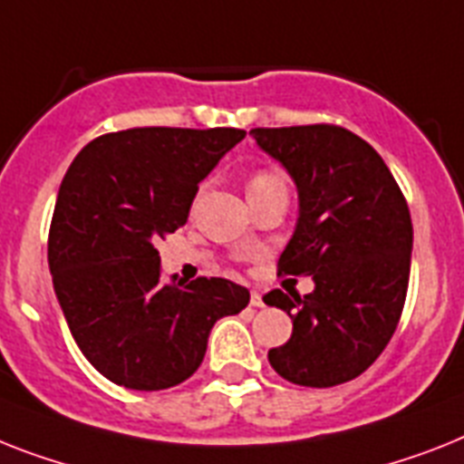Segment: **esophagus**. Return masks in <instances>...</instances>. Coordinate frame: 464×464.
<instances>
[{"mask_svg":"<svg viewBox=\"0 0 464 464\" xmlns=\"http://www.w3.org/2000/svg\"><path fill=\"white\" fill-rule=\"evenodd\" d=\"M251 305H254V308H263V305H266V301H263V294L251 292Z\"/></svg>","mask_w":464,"mask_h":464,"instance_id":"34e87169","label":"esophagus"}]
</instances>
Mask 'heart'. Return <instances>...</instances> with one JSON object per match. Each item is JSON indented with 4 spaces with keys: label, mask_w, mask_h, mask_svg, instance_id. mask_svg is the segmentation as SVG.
<instances>
[{
    "label": "heart",
    "mask_w": 464,
    "mask_h": 464,
    "mask_svg": "<svg viewBox=\"0 0 464 464\" xmlns=\"http://www.w3.org/2000/svg\"><path fill=\"white\" fill-rule=\"evenodd\" d=\"M277 182H285V178L275 170H258L254 172L251 178H248V185L246 191H254L260 189V187H267V185H277Z\"/></svg>",
    "instance_id": "b5f03b06"
}]
</instances>
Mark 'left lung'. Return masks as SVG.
Instances as JSON below:
<instances>
[{"mask_svg": "<svg viewBox=\"0 0 464 464\" xmlns=\"http://www.w3.org/2000/svg\"><path fill=\"white\" fill-rule=\"evenodd\" d=\"M263 151L298 189L296 232L277 275L313 277L305 296L273 289L267 305L286 310L292 339L270 348L279 377L327 389L351 382L392 342L408 294L412 220L382 156L342 125L254 128Z\"/></svg>", "mask_w": 464, "mask_h": 464, "instance_id": "1", "label": "left lung"}]
</instances>
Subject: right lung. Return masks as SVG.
<instances>
[{"instance_id":"1","label":"right lung","mask_w":464,"mask_h":464,"mask_svg":"<svg viewBox=\"0 0 464 464\" xmlns=\"http://www.w3.org/2000/svg\"><path fill=\"white\" fill-rule=\"evenodd\" d=\"M244 137L237 128L121 130L92 140L68 168L49 227L53 292L80 351L113 384H182L213 324L248 305L246 286L223 277L163 285L156 251Z\"/></svg>"}]
</instances>
